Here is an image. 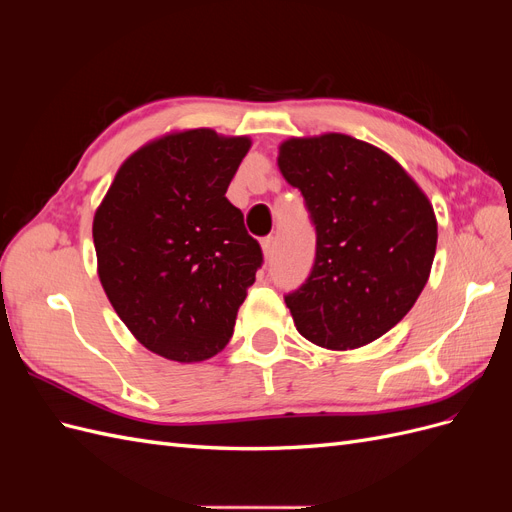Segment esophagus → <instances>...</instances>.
<instances>
[{
  "instance_id": "obj_1",
  "label": "esophagus",
  "mask_w": 512,
  "mask_h": 512,
  "mask_svg": "<svg viewBox=\"0 0 512 512\" xmlns=\"http://www.w3.org/2000/svg\"><path fill=\"white\" fill-rule=\"evenodd\" d=\"M262 252H265V258L271 260L275 254V239L273 237H265L262 239Z\"/></svg>"
}]
</instances>
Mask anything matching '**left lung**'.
<instances>
[{
  "mask_svg": "<svg viewBox=\"0 0 512 512\" xmlns=\"http://www.w3.org/2000/svg\"><path fill=\"white\" fill-rule=\"evenodd\" d=\"M277 164L316 228L314 267L284 297L294 327L329 350L374 342L427 284L433 207L389 153L346 134L290 138Z\"/></svg>",
  "mask_w": 512,
  "mask_h": 512,
  "instance_id": "obj_1",
  "label": "left lung"
}]
</instances>
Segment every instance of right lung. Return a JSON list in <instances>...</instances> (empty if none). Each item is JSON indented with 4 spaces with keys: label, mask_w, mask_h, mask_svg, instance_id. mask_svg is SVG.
I'll list each match as a JSON object with an SVG mask.
<instances>
[{
    "label": "right lung",
    "mask_w": 512,
    "mask_h": 512,
    "mask_svg": "<svg viewBox=\"0 0 512 512\" xmlns=\"http://www.w3.org/2000/svg\"><path fill=\"white\" fill-rule=\"evenodd\" d=\"M250 138L200 128L158 138L121 164L94 218L108 301L147 350L177 363L218 354L262 267L226 190Z\"/></svg>",
    "instance_id": "add662e5"
}]
</instances>
